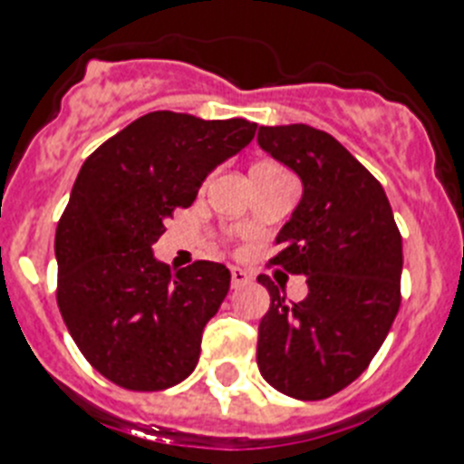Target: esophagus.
Here are the masks:
<instances>
[{"mask_svg": "<svg viewBox=\"0 0 464 464\" xmlns=\"http://www.w3.org/2000/svg\"><path fill=\"white\" fill-rule=\"evenodd\" d=\"M249 282H252V276H249V273L245 271V268H236V266H233V268H231V285H233V289L245 287V285H249Z\"/></svg>", "mask_w": 464, "mask_h": 464, "instance_id": "1", "label": "esophagus"}]
</instances>
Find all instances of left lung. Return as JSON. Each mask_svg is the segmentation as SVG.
Returning a JSON list of instances; mask_svg holds the SVG:
<instances>
[{"mask_svg":"<svg viewBox=\"0 0 464 464\" xmlns=\"http://www.w3.org/2000/svg\"><path fill=\"white\" fill-rule=\"evenodd\" d=\"M259 147L301 177L304 196L268 264L305 276L308 296L271 294L256 364L282 394L315 401L348 388L382 345L401 304V236L381 182L329 132L261 126Z\"/></svg>","mask_w":464,"mask_h":464,"instance_id":"obj_1","label":"left lung"}]
</instances>
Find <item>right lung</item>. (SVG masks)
I'll return each instance as SVG.
<instances>
[{
    "instance_id": "1",
    "label": "right lung",
    "mask_w": 464,
    "mask_h": 464,
    "mask_svg": "<svg viewBox=\"0 0 464 464\" xmlns=\"http://www.w3.org/2000/svg\"><path fill=\"white\" fill-rule=\"evenodd\" d=\"M256 123L151 111L82 165L55 228L58 308L95 372L135 392L182 382L227 299L224 264L172 273L151 245L196 200L205 177L252 142Z\"/></svg>"
}]
</instances>
